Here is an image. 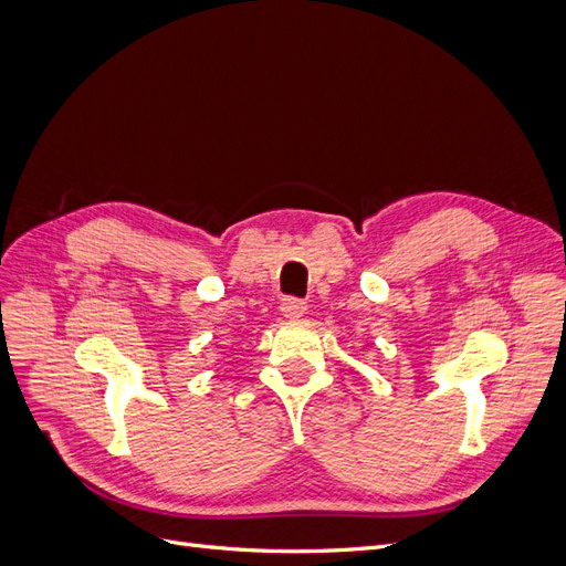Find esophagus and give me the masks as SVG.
<instances>
[{
  "instance_id": "1",
  "label": "esophagus",
  "mask_w": 566,
  "mask_h": 566,
  "mask_svg": "<svg viewBox=\"0 0 566 566\" xmlns=\"http://www.w3.org/2000/svg\"><path fill=\"white\" fill-rule=\"evenodd\" d=\"M281 312L285 318H300L306 312V302L300 297H285L281 302Z\"/></svg>"
}]
</instances>
